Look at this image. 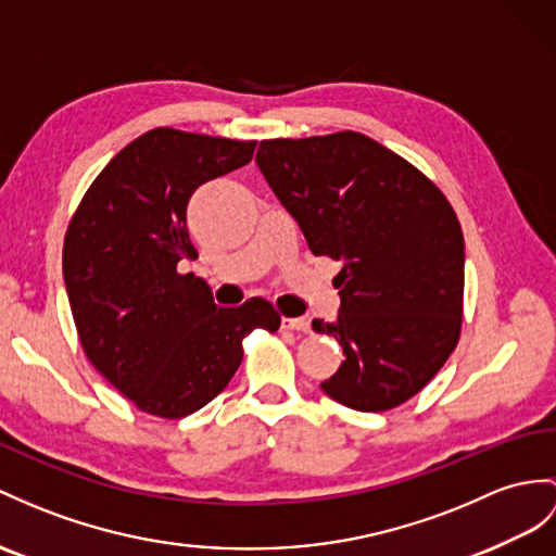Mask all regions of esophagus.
I'll return each mask as SVG.
<instances>
[{"mask_svg":"<svg viewBox=\"0 0 556 556\" xmlns=\"http://www.w3.org/2000/svg\"><path fill=\"white\" fill-rule=\"evenodd\" d=\"M280 325L286 330H296V332H311V320L306 316L300 318H282Z\"/></svg>","mask_w":556,"mask_h":556,"instance_id":"obj_1","label":"esophagus"}]
</instances>
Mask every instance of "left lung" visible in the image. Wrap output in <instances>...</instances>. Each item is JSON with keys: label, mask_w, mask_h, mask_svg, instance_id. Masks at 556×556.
<instances>
[{"label": "left lung", "mask_w": 556, "mask_h": 556, "mask_svg": "<svg viewBox=\"0 0 556 556\" xmlns=\"http://www.w3.org/2000/svg\"><path fill=\"white\" fill-rule=\"evenodd\" d=\"M256 167L308 250L342 262L340 314L314 320L346 361L320 389L380 413L448 361L463 323L465 238L451 202L410 162L356 131L262 141Z\"/></svg>", "instance_id": "left-lung-1"}]
</instances>
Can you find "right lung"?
<instances>
[{"mask_svg":"<svg viewBox=\"0 0 556 556\" xmlns=\"http://www.w3.org/2000/svg\"><path fill=\"white\" fill-rule=\"evenodd\" d=\"M254 146L169 127L146 131L108 162L67 226L63 280L79 342L143 413L176 419L200 410L231 382L245 334L278 330L268 302L216 306L205 280L176 270L198 256L188 200L248 165Z\"/></svg>","mask_w":556,"mask_h":556,"instance_id":"add662e5","label":"right lung"}]
</instances>
